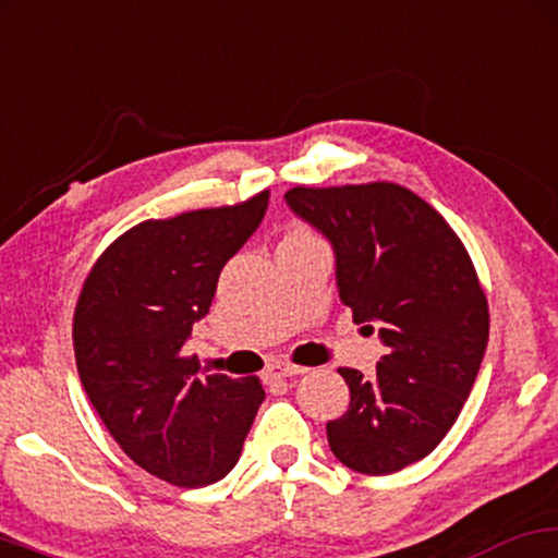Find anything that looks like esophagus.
<instances>
[{"instance_id": "esophagus-1", "label": "esophagus", "mask_w": 558, "mask_h": 558, "mask_svg": "<svg viewBox=\"0 0 558 558\" xmlns=\"http://www.w3.org/2000/svg\"><path fill=\"white\" fill-rule=\"evenodd\" d=\"M300 374H307L305 366H294V364H287V361H274L266 368V379H289V376H300Z\"/></svg>"}]
</instances>
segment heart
Segmentation results:
<instances>
[{
    "instance_id": "heart-1",
    "label": "heart",
    "mask_w": 558,
    "mask_h": 558,
    "mask_svg": "<svg viewBox=\"0 0 558 558\" xmlns=\"http://www.w3.org/2000/svg\"><path fill=\"white\" fill-rule=\"evenodd\" d=\"M307 238H313L310 233H305V230H300V228H294L292 233H289L284 241H307Z\"/></svg>"
}]
</instances>
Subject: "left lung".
Listing matches in <instances>:
<instances>
[{"mask_svg": "<svg viewBox=\"0 0 558 558\" xmlns=\"http://www.w3.org/2000/svg\"><path fill=\"white\" fill-rule=\"evenodd\" d=\"M284 199L330 243L353 323L387 345L372 379L338 368L351 402L325 425L330 451L353 472H400L444 440L480 374L489 313L472 258L404 186H294Z\"/></svg>", "mask_w": 558, "mask_h": 558, "instance_id": "obj_1", "label": "left lung"}]
</instances>
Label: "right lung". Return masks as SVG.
Returning a JSON list of instances; mask_svg holds the SVG:
<instances>
[{"instance_id": "add662e5", "label": "right lung", "mask_w": 558, "mask_h": 558, "mask_svg": "<svg viewBox=\"0 0 558 558\" xmlns=\"http://www.w3.org/2000/svg\"><path fill=\"white\" fill-rule=\"evenodd\" d=\"M269 192L148 220L94 264L74 315L78 379L122 451L158 480L207 487L241 459L264 402L256 376L199 379L182 356L222 266L262 226Z\"/></svg>"}]
</instances>
